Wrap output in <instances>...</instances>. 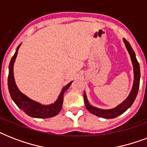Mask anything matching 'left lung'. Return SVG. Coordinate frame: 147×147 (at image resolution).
<instances>
[{
    "instance_id": "1",
    "label": "left lung",
    "mask_w": 147,
    "mask_h": 147,
    "mask_svg": "<svg viewBox=\"0 0 147 147\" xmlns=\"http://www.w3.org/2000/svg\"><path fill=\"white\" fill-rule=\"evenodd\" d=\"M123 42L125 43L126 48L127 49L128 53L130 55V59L132 61L133 66H134V85H133V88L131 89V92L129 94L128 97L126 98L125 100H123V102L121 103V105H119L118 106H117L114 108L108 110H104L100 109L98 107H95L94 106H92L88 103V100L87 99V96L85 92H84V100H85V105L86 108L89 112H91L92 114H94L98 117H103V118L106 119H111L117 117L119 115H121L125 112L129 107L133 105V103L136 99V97L138 93V90H139L140 87V65L139 62L137 61V58H136V55H135L134 51L133 50L132 47L130 46L129 42L123 39Z\"/></svg>"
}]
</instances>
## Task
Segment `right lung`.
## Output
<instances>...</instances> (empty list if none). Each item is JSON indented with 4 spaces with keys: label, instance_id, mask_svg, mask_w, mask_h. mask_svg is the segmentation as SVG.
<instances>
[{
    "label": "right lung",
    "instance_id": "obj_1",
    "mask_svg": "<svg viewBox=\"0 0 147 147\" xmlns=\"http://www.w3.org/2000/svg\"><path fill=\"white\" fill-rule=\"evenodd\" d=\"M20 45L21 44H20L17 47L16 53L13 55L12 59L10 60V65H9L7 85L11 98L20 109H21L27 115L32 117L49 118V117L57 115L62 109V103H63V94H64L65 92L69 88V86L71 85L72 82H69L68 85H65L62 88V92L60 93L59 98H57V100L51 105H41L40 103L36 102L35 100H32L27 96H26L17 88L16 82H15L14 77H13V64H14L15 59L17 58V52H18Z\"/></svg>",
    "mask_w": 147,
    "mask_h": 147
}]
</instances>
